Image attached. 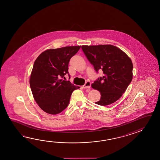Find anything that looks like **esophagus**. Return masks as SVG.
I'll list each match as a JSON object with an SVG mask.
<instances>
[{"instance_id":"34e87169","label":"esophagus","mask_w":160,"mask_h":160,"mask_svg":"<svg viewBox=\"0 0 160 160\" xmlns=\"http://www.w3.org/2000/svg\"><path fill=\"white\" fill-rule=\"evenodd\" d=\"M83 88H90L91 87V83L90 82L87 81L85 83V85L83 86Z\"/></svg>"}]
</instances>
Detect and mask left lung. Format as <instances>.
I'll list each match as a JSON object with an SVG mask.
<instances>
[{
	"mask_svg": "<svg viewBox=\"0 0 160 160\" xmlns=\"http://www.w3.org/2000/svg\"><path fill=\"white\" fill-rule=\"evenodd\" d=\"M88 61L96 72L103 75L97 79L92 88L101 92L96 104L109 105L120 98L133 78V66L130 58L119 48L111 44L82 46Z\"/></svg>",
	"mask_w": 160,
	"mask_h": 160,
	"instance_id": "1",
	"label": "left lung"
}]
</instances>
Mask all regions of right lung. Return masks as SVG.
Listing matches in <instances>:
<instances>
[{
  "instance_id": "add662e5",
  "label": "right lung",
  "mask_w": 160,
  "mask_h": 160,
  "mask_svg": "<svg viewBox=\"0 0 160 160\" xmlns=\"http://www.w3.org/2000/svg\"><path fill=\"white\" fill-rule=\"evenodd\" d=\"M81 46L48 49L42 52L34 62L30 78L34 99L44 112L57 114L68 105L72 92L80 87L65 81L70 59Z\"/></svg>"
}]
</instances>
